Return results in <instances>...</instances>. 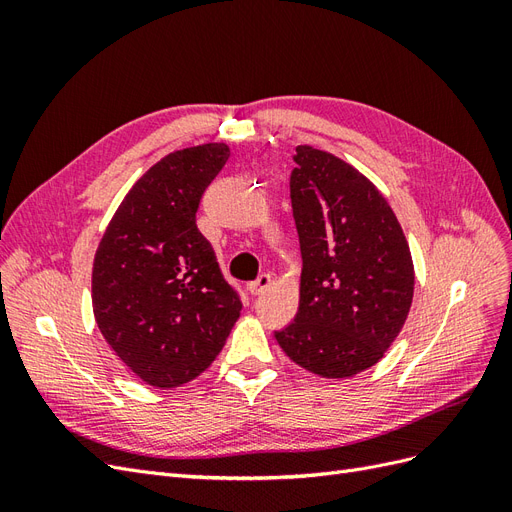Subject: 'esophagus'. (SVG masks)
Instances as JSON below:
<instances>
[{
    "label": "esophagus",
    "instance_id": "34e87169",
    "mask_svg": "<svg viewBox=\"0 0 512 512\" xmlns=\"http://www.w3.org/2000/svg\"><path fill=\"white\" fill-rule=\"evenodd\" d=\"M271 286V273H260L256 280L250 284V292L252 294H262Z\"/></svg>",
    "mask_w": 512,
    "mask_h": 512
}]
</instances>
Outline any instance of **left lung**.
I'll return each instance as SVG.
<instances>
[{
    "label": "left lung",
    "mask_w": 512,
    "mask_h": 512,
    "mask_svg": "<svg viewBox=\"0 0 512 512\" xmlns=\"http://www.w3.org/2000/svg\"><path fill=\"white\" fill-rule=\"evenodd\" d=\"M290 173L303 273L299 312L277 344L324 378L376 365L408 318L414 267L393 209L359 170L299 145Z\"/></svg>",
    "instance_id": "8db88e82"
}]
</instances>
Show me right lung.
<instances>
[{
	"label": "right lung",
	"mask_w": 512,
	"mask_h": 512,
	"mask_svg": "<svg viewBox=\"0 0 512 512\" xmlns=\"http://www.w3.org/2000/svg\"><path fill=\"white\" fill-rule=\"evenodd\" d=\"M228 156L224 143H209L151 166L98 245L91 277L98 327L119 359L160 389L203 374L241 312L239 290L196 226L200 198Z\"/></svg>",
	"instance_id": "1"
}]
</instances>
